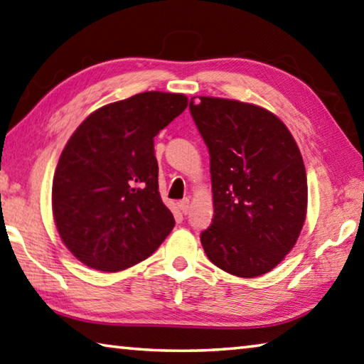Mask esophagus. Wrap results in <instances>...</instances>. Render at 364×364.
Returning <instances> with one entry per match:
<instances>
[{"instance_id":"34e87169","label":"esophagus","mask_w":364,"mask_h":364,"mask_svg":"<svg viewBox=\"0 0 364 364\" xmlns=\"http://www.w3.org/2000/svg\"><path fill=\"white\" fill-rule=\"evenodd\" d=\"M179 209H181L182 214H187V212L190 210V200H187V198H185V200H182L179 203Z\"/></svg>"}]
</instances>
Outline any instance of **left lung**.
<instances>
[{
	"instance_id": "8db88e82",
	"label": "left lung",
	"mask_w": 364,
	"mask_h": 364,
	"mask_svg": "<svg viewBox=\"0 0 364 364\" xmlns=\"http://www.w3.org/2000/svg\"><path fill=\"white\" fill-rule=\"evenodd\" d=\"M190 112L210 155L214 218L201 232L205 255L237 277L269 272L306 220L298 144L277 115L250 102L193 97Z\"/></svg>"
}]
</instances>
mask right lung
<instances>
[{
  "label": "right lung",
  "mask_w": 364,
  "mask_h": 364,
  "mask_svg": "<svg viewBox=\"0 0 364 364\" xmlns=\"http://www.w3.org/2000/svg\"><path fill=\"white\" fill-rule=\"evenodd\" d=\"M187 106L182 93L144 92L97 109L73 133L53 174L52 212L79 262L123 271L174 228L159 191L154 138Z\"/></svg>",
  "instance_id": "obj_1"
}]
</instances>
